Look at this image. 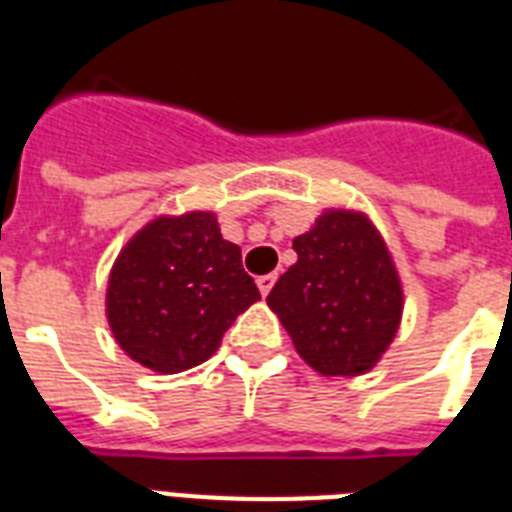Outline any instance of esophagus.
I'll return each mask as SVG.
<instances>
[{
    "instance_id": "obj_1",
    "label": "esophagus",
    "mask_w": 512,
    "mask_h": 512,
    "mask_svg": "<svg viewBox=\"0 0 512 512\" xmlns=\"http://www.w3.org/2000/svg\"><path fill=\"white\" fill-rule=\"evenodd\" d=\"M275 280H277V275H261L259 280H256V283H259V291L264 293V296H267V293L272 291V285H275Z\"/></svg>"
}]
</instances>
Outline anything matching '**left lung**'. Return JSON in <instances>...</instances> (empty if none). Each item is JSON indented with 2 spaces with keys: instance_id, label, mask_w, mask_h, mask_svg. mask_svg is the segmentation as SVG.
Segmentation results:
<instances>
[{
  "instance_id": "8db88e82",
  "label": "left lung",
  "mask_w": 512,
  "mask_h": 512,
  "mask_svg": "<svg viewBox=\"0 0 512 512\" xmlns=\"http://www.w3.org/2000/svg\"><path fill=\"white\" fill-rule=\"evenodd\" d=\"M296 264L267 304L293 347L323 376L366 374L398 334L403 288L376 227L355 211H326L293 240Z\"/></svg>"
}]
</instances>
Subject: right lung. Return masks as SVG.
<instances>
[{
    "instance_id": "add662e5",
    "label": "right lung",
    "mask_w": 512,
    "mask_h": 512,
    "mask_svg": "<svg viewBox=\"0 0 512 512\" xmlns=\"http://www.w3.org/2000/svg\"><path fill=\"white\" fill-rule=\"evenodd\" d=\"M259 299L240 248L221 237L213 213L194 211L149 221L122 248L106 318L136 363L178 374L211 358L237 315Z\"/></svg>"
}]
</instances>
